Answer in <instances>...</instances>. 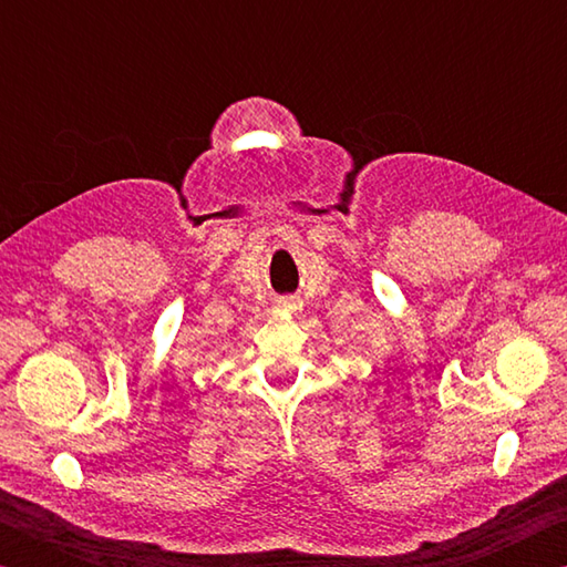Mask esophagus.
I'll return each instance as SVG.
<instances>
[{
	"label": "esophagus",
	"instance_id": "1",
	"mask_svg": "<svg viewBox=\"0 0 567 567\" xmlns=\"http://www.w3.org/2000/svg\"><path fill=\"white\" fill-rule=\"evenodd\" d=\"M277 307H280L282 312H297L300 310V300H297V297H282V300L277 302Z\"/></svg>",
	"mask_w": 567,
	"mask_h": 567
}]
</instances>
